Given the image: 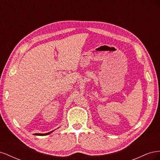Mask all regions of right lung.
I'll return each instance as SVG.
<instances>
[{"instance_id":"obj_1","label":"right lung","mask_w":160,"mask_h":160,"mask_svg":"<svg viewBox=\"0 0 160 160\" xmlns=\"http://www.w3.org/2000/svg\"><path fill=\"white\" fill-rule=\"evenodd\" d=\"M54 131H55V130L51 131V132H49V133H35L34 135H47L50 134L51 133H52V132H54Z\"/></svg>"}]
</instances>
